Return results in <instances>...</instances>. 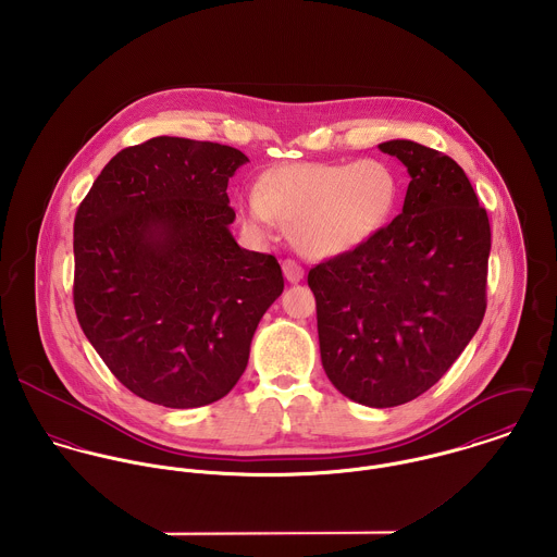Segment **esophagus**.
<instances>
[{
  "mask_svg": "<svg viewBox=\"0 0 557 557\" xmlns=\"http://www.w3.org/2000/svg\"><path fill=\"white\" fill-rule=\"evenodd\" d=\"M283 274H285V278H287L289 283H300L302 276H305V270H302L296 261L287 259V261H283Z\"/></svg>",
  "mask_w": 557,
  "mask_h": 557,
  "instance_id": "esophagus-1",
  "label": "esophagus"
}]
</instances>
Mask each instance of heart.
Listing matches in <instances>:
<instances>
[{
	"instance_id": "1",
	"label": "heart",
	"mask_w": 557,
	"mask_h": 557,
	"mask_svg": "<svg viewBox=\"0 0 557 557\" xmlns=\"http://www.w3.org/2000/svg\"><path fill=\"white\" fill-rule=\"evenodd\" d=\"M397 201V173L384 160L294 162L263 173L242 212L259 236L283 223L302 255L334 257L382 232Z\"/></svg>"
}]
</instances>
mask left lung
<instances>
[{
  "mask_svg": "<svg viewBox=\"0 0 557 557\" xmlns=\"http://www.w3.org/2000/svg\"><path fill=\"white\" fill-rule=\"evenodd\" d=\"M411 177L403 212L362 246L309 272L321 364L369 407L426 393L461 356L486 309L491 227L466 171L416 141L380 144Z\"/></svg>",
  "mask_w": 557,
  "mask_h": 557,
  "instance_id": "1",
  "label": "left lung"
}]
</instances>
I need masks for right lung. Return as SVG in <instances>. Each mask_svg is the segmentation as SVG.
Returning a JSON list of instances; mask_svg holds the SVG:
<instances>
[{"label":"right lung","instance_id":"right-lung-1","mask_svg":"<svg viewBox=\"0 0 557 557\" xmlns=\"http://www.w3.org/2000/svg\"><path fill=\"white\" fill-rule=\"evenodd\" d=\"M230 146L154 137L104 164L75 216V311L137 397L188 409L238 384L259 319L283 294L274 255L238 246Z\"/></svg>","mask_w":557,"mask_h":557}]
</instances>
